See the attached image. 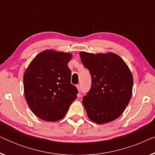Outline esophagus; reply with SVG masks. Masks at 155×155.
Returning <instances> with one entry per match:
<instances>
[{
	"instance_id": "esophagus-1",
	"label": "esophagus",
	"mask_w": 155,
	"mask_h": 155,
	"mask_svg": "<svg viewBox=\"0 0 155 155\" xmlns=\"http://www.w3.org/2000/svg\"><path fill=\"white\" fill-rule=\"evenodd\" d=\"M77 89H78V92H81V86H80V84H78V85H77Z\"/></svg>"
}]
</instances>
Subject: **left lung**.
<instances>
[{
    "label": "left lung",
    "instance_id": "1",
    "mask_svg": "<svg viewBox=\"0 0 155 155\" xmlns=\"http://www.w3.org/2000/svg\"><path fill=\"white\" fill-rule=\"evenodd\" d=\"M92 77L90 90L82 98L88 118L98 124L115 120L124 113L132 96L133 78L126 62L111 52H80Z\"/></svg>",
    "mask_w": 155,
    "mask_h": 155
}]
</instances>
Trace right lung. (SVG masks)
Returning <instances> with one entry per match:
<instances>
[{"instance_id":"right-lung-1","label":"right lung","mask_w":155,"mask_h":155,"mask_svg":"<svg viewBox=\"0 0 155 155\" xmlns=\"http://www.w3.org/2000/svg\"><path fill=\"white\" fill-rule=\"evenodd\" d=\"M70 53L45 50L31 61L23 76L25 97L31 111L46 121L64 117L78 90L71 83Z\"/></svg>"}]
</instances>
